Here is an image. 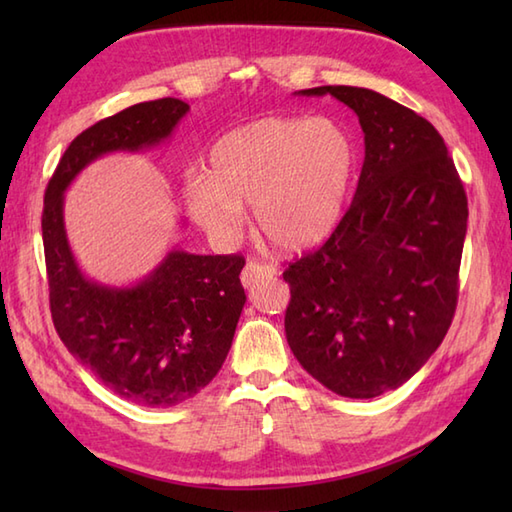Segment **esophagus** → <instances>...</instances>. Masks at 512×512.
Segmentation results:
<instances>
[{
    "label": "esophagus",
    "mask_w": 512,
    "mask_h": 512,
    "mask_svg": "<svg viewBox=\"0 0 512 512\" xmlns=\"http://www.w3.org/2000/svg\"><path fill=\"white\" fill-rule=\"evenodd\" d=\"M277 275V268L275 266H268L262 262H248L246 268L242 270V286L250 288L259 284V281H264L268 277H275Z\"/></svg>",
    "instance_id": "34e87169"
}]
</instances>
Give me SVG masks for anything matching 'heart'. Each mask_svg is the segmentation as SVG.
Returning a JSON list of instances; mask_svg holds the SVG:
<instances>
[{
    "instance_id": "b5f03b06",
    "label": "heart",
    "mask_w": 512,
    "mask_h": 512,
    "mask_svg": "<svg viewBox=\"0 0 512 512\" xmlns=\"http://www.w3.org/2000/svg\"><path fill=\"white\" fill-rule=\"evenodd\" d=\"M356 171L350 132L328 116H266L224 134L209 171L184 180V209L231 242L253 204L255 226L284 253L317 248L341 224Z\"/></svg>"
}]
</instances>
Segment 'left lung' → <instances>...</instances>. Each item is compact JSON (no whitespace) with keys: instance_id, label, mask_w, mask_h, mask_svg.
<instances>
[{"instance_id":"8db88e82","label":"left lung","mask_w":512,"mask_h":512,"mask_svg":"<svg viewBox=\"0 0 512 512\" xmlns=\"http://www.w3.org/2000/svg\"><path fill=\"white\" fill-rule=\"evenodd\" d=\"M295 94H330L350 107L365 134V160L328 242L286 268V339L323 387L376 398L407 383L449 330L466 193L436 127L405 105L352 85Z\"/></svg>"}]
</instances>
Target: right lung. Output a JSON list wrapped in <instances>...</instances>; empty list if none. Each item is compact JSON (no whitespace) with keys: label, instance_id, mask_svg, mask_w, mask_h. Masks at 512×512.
Returning a JSON list of instances; mask_svg holds the SVG:
<instances>
[{"label":"right lung","instance_id":"obj_1","mask_svg":"<svg viewBox=\"0 0 512 512\" xmlns=\"http://www.w3.org/2000/svg\"><path fill=\"white\" fill-rule=\"evenodd\" d=\"M189 112L178 99L127 107L76 136L43 198L50 312L68 352L140 407H173L198 394L222 369L246 303L239 255H195L178 244L134 284L88 277L65 231V191L94 160L165 145ZM184 226V220H180Z\"/></svg>","mask_w":512,"mask_h":512}]
</instances>
